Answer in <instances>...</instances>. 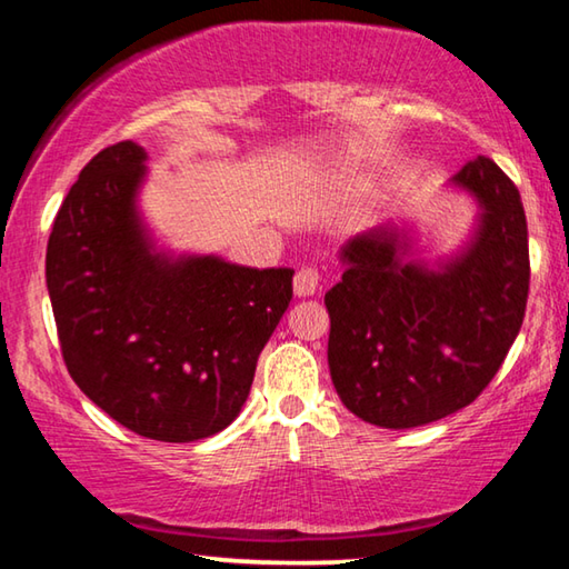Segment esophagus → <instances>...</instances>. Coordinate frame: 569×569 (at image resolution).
<instances>
[{
  "label": "esophagus",
  "mask_w": 569,
  "mask_h": 569,
  "mask_svg": "<svg viewBox=\"0 0 569 569\" xmlns=\"http://www.w3.org/2000/svg\"><path fill=\"white\" fill-rule=\"evenodd\" d=\"M319 286H321L319 268L306 266V268H301V271H298L296 278H293V291H296V296H313L316 291H319Z\"/></svg>",
  "instance_id": "1"
}]
</instances>
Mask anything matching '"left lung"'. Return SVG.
Instances as JSON below:
<instances>
[{
    "mask_svg": "<svg viewBox=\"0 0 569 569\" xmlns=\"http://www.w3.org/2000/svg\"><path fill=\"white\" fill-rule=\"evenodd\" d=\"M481 208L469 246L439 271L407 261L397 228L341 248L329 293V369L343 407L383 429H411L469 407L522 329L529 246L522 198L495 160L455 176Z\"/></svg>",
    "mask_w": 569,
    "mask_h": 569,
    "instance_id": "1",
    "label": "left lung"
}]
</instances>
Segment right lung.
<instances>
[{
  "instance_id": "1",
  "label": "right lung",
  "mask_w": 569,
  "mask_h": 569,
  "mask_svg": "<svg viewBox=\"0 0 569 569\" xmlns=\"http://www.w3.org/2000/svg\"><path fill=\"white\" fill-rule=\"evenodd\" d=\"M146 160L122 140L82 168L47 243V291L84 397L134 435L180 445L240 413L293 271L158 253L134 210Z\"/></svg>"
}]
</instances>
